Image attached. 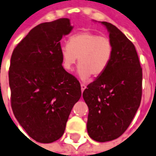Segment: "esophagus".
I'll return each instance as SVG.
<instances>
[{
	"label": "esophagus",
	"mask_w": 156,
	"mask_h": 156,
	"mask_svg": "<svg viewBox=\"0 0 156 156\" xmlns=\"http://www.w3.org/2000/svg\"><path fill=\"white\" fill-rule=\"evenodd\" d=\"M86 87H87V86L85 83H81V90H82V92H83V91L86 89Z\"/></svg>",
	"instance_id": "1"
}]
</instances>
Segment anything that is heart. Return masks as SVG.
I'll list each match as a JSON object with an SVG mask.
<instances>
[{"label": "heart", "mask_w": 156, "mask_h": 156, "mask_svg": "<svg viewBox=\"0 0 156 156\" xmlns=\"http://www.w3.org/2000/svg\"><path fill=\"white\" fill-rule=\"evenodd\" d=\"M113 43L108 37L91 31H83L70 37L68 44L59 47V55L65 70L70 72L78 61V75L88 79L92 74L104 73L113 55Z\"/></svg>", "instance_id": "obj_1"}]
</instances>
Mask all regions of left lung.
I'll return each mask as SVG.
<instances>
[{
    "instance_id": "obj_1",
    "label": "left lung",
    "mask_w": 156,
    "mask_h": 156,
    "mask_svg": "<svg viewBox=\"0 0 156 156\" xmlns=\"http://www.w3.org/2000/svg\"><path fill=\"white\" fill-rule=\"evenodd\" d=\"M110 33L113 55L105 72L83 93L89 109L87 133L105 142L119 137L138 110L142 93V69L133 42L110 23L101 22Z\"/></svg>"
}]
</instances>
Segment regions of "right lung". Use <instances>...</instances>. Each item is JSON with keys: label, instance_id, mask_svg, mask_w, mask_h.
<instances>
[{"label": "right lung", "instance_id": "right-lung-1", "mask_svg": "<svg viewBox=\"0 0 156 156\" xmlns=\"http://www.w3.org/2000/svg\"><path fill=\"white\" fill-rule=\"evenodd\" d=\"M72 29L66 18L40 23L12 53V110L37 142L51 143L62 136L72 108L82 95L80 83L63 68L59 55L60 40Z\"/></svg>", "mask_w": 156, "mask_h": 156}]
</instances>
